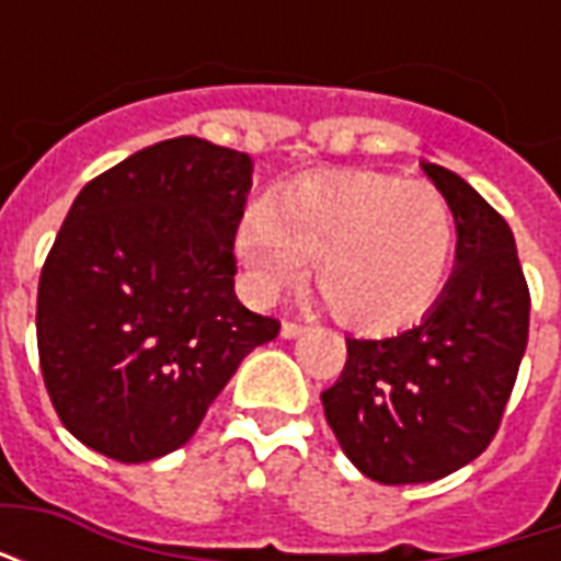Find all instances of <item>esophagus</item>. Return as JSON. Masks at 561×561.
Masks as SVG:
<instances>
[{"instance_id": "esophagus-1", "label": "esophagus", "mask_w": 561, "mask_h": 561, "mask_svg": "<svg viewBox=\"0 0 561 561\" xmlns=\"http://www.w3.org/2000/svg\"><path fill=\"white\" fill-rule=\"evenodd\" d=\"M304 330H306L304 321H291V318H285V321H282V336H285V340H294V336H300Z\"/></svg>"}]
</instances>
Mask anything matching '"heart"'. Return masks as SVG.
I'll return each instance as SVG.
<instances>
[{
    "mask_svg": "<svg viewBox=\"0 0 561 561\" xmlns=\"http://www.w3.org/2000/svg\"><path fill=\"white\" fill-rule=\"evenodd\" d=\"M457 255V216L426 183L373 171L288 185L252 204L237 225V257L255 300L304 279L316 257L318 291L342 324L390 333L426 316Z\"/></svg>",
    "mask_w": 561,
    "mask_h": 561,
    "instance_id": "1",
    "label": "heart"
}]
</instances>
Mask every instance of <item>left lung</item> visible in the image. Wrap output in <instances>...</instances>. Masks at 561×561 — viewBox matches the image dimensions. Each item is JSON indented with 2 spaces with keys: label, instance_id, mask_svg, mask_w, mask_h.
<instances>
[{
  "label": "left lung",
  "instance_id": "left-lung-1",
  "mask_svg": "<svg viewBox=\"0 0 561 561\" xmlns=\"http://www.w3.org/2000/svg\"><path fill=\"white\" fill-rule=\"evenodd\" d=\"M423 171L457 216V270L417 328L345 340V366L321 393L345 457L388 486L438 481L481 457L529 342V285L507 221L454 171Z\"/></svg>",
  "mask_w": 561,
  "mask_h": 561
}]
</instances>
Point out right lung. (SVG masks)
Masks as SVG:
<instances>
[{"label": "right lung", "mask_w": 561, "mask_h": 561, "mask_svg": "<svg viewBox=\"0 0 561 561\" xmlns=\"http://www.w3.org/2000/svg\"><path fill=\"white\" fill-rule=\"evenodd\" d=\"M245 152L201 138L140 149L80 188L38 282V364L59 421L116 462L183 447L279 321L237 294Z\"/></svg>", "instance_id": "1"}]
</instances>
